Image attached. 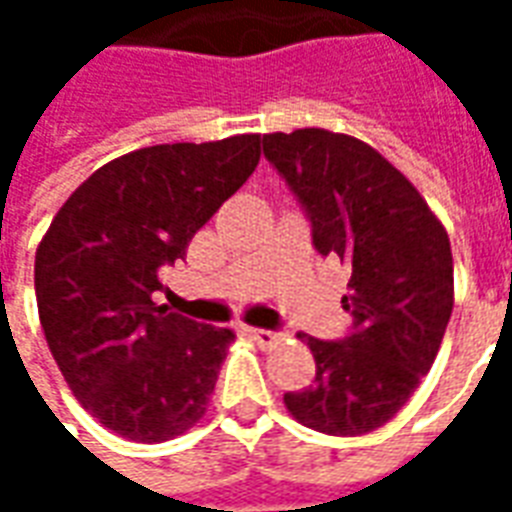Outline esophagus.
Listing matches in <instances>:
<instances>
[{"label": "esophagus", "mask_w": 512, "mask_h": 512, "mask_svg": "<svg viewBox=\"0 0 512 512\" xmlns=\"http://www.w3.org/2000/svg\"><path fill=\"white\" fill-rule=\"evenodd\" d=\"M249 334H252V337H255L257 343L263 345V348L279 343V337H282V334L271 332V329H249Z\"/></svg>", "instance_id": "esophagus-1"}]
</instances>
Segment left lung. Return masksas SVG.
I'll list each match as a JSON object with an SVG mask.
<instances>
[{
    "instance_id": "8db88e82",
    "label": "left lung",
    "mask_w": 512,
    "mask_h": 512,
    "mask_svg": "<svg viewBox=\"0 0 512 512\" xmlns=\"http://www.w3.org/2000/svg\"><path fill=\"white\" fill-rule=\"evenodd\" d=\"M263 156L310 219L312 246L351 268L343 340H307L315 381L285 392L301 425L362 436L395 417L428 376L452 315L450 238L403 172L326 128L263 136Z\"/></svg>"
}]
</instances>
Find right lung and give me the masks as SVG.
I'll return each mask as SVG.
<instances>
[{
	"instance_id": "right-lung-1",
	"label": "right lung",
	"mask_w": 512,
	"mask_h": 512,
	"mask_svg": "<svg viewBox=\"0 0 512 512\" xmlns=\"http://www.w3.org/2000/svg\"><path fill=\"white\" fill-rule=\"evenodd\" d=\"M257 161V134L142 147L95 169L40 241L35 296L51 356L123 439H175L205 414L235 334L158 307L153 293Z\"/></svg>"
}]
</instances>
